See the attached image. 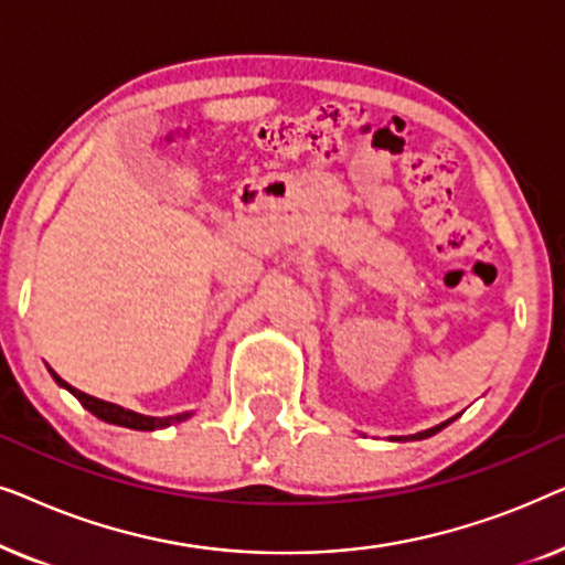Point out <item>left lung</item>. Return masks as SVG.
I'll use <instances>...</instances> for the list:
<instances>
[{"instance_id": "left-lung-1", "label": "left lung", "mask_w": 565, "mask_h": 565, "mask_svg": "<svg viewBox=\"0 0 565 565\" xmlns=\"http://www.w3.org/2000/svg\"><path fill=\"white\" fill-rule=\"evenodd\" d=\"M447 424L450 422H443V424H437V427H431V429H424V431H419V435H412V437H404V439H424V437H431V435H437L439 429H445ZM401 439V437H398Z\"/></svg>"}]
</instances>
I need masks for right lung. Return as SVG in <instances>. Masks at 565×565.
<instances>
[{
  "label": "right lung",
  "mask_w": 565,
  "mask_h": 565,
  "mask_svg": "<svg viewBox=\"0 0 565 565\" xmlns=\"http://www.w3.org/2000/svg\"><path fill=\"white\" fill-rule=\"evenodd\" d=\"M53 373V370H51ZM56 377L58 385H64L66 391H72L76 398H79V404L87 408L97 416V419H103L107 424H118V427H128V429H141V431H151V429H159V427H169L172 422H182L188 414H180V416H167V419H153V416H143V414H136L130 412V408H122V406H115L110 401H99L95 396H87V393L76 391L74 385H68L66 381H61V377L53 373Z\"/></svg>",
  "instance_id": "1"
}]
</instances>
